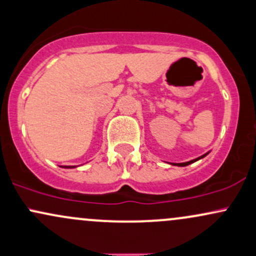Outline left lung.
<instances>
[{
    "instance_id": "1",
    "label": "left lung",
    "mask_w": 256,
    "mask_h": 256,
    "mask_svg": "<svg viewBox=\"0 0 256 256\" xmlns=\"http://www.w3.org/2000/svg\"><path fill=\"white\" fill-rule=\"evenodd\" d=\"M206 155H207V154L202 155V156H200V158H195V160H192V161H188V162H182V164H174V165H177V166H188V165H190V164H192V162H195V161H198V160H200V158H204V156H206Z\"/></svg>"
}]
</instances>
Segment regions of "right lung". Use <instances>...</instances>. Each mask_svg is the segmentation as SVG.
I'll use <instances>...</instances> for the list:
<instances>
[{"label": "right lung", "instance_id": "add662e5", "mask_svg": "<svg viewBox=\"0 0 256 256\" xmlns=\"http://www.w3.org/2000/svg\"><path fill=\"white\" fill-rule=\"evenodd\" d=\"M64 167H67V166H64ZM68 167H70V166H68ZM71 167H72V166H71Z\"/></svg>", "mask_w": 256, "mask_h": 256}]
</instances>
